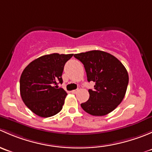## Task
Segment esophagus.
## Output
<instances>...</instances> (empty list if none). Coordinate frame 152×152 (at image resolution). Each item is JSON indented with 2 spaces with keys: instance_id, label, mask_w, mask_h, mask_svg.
Here are the masks:
<instances>
[{
  "instance_id": "esophagus-1",
  "label": "esophagus",
  "mask_w": 152,
  "mask_h": 152,
  "mask_svg": "<svg viewBox=\"0 0 152 152\" xmlns=\"http://www.w3.org/2000/svg\"><path fill=\"white\" fill-rule=\"evenodd\" d=\"M77 92H78V90H72L71 93H73V94H76V93H77Z\"/></svg>"
}]
</instances>
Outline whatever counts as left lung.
<instances>
[{
    "mask_svg": "<svg viewBox=\"0 0 152 152\" xmlns=\"http://www.w3.org/2000/svg\"><path fill=\"white\" fill-rule=\"evenodd\" d=\"M82 62L87 81L96 83L89 90L90 98L81 107L94 116L111 113L123 101L129 83L126 67L116 57L102 50H90L74 54Z\"/></svg>",
    "mask_w": 152,
    "mask_h": 152,
    "instance_id": "8db88e82",
    "label": "left lung"
}]
</instances>
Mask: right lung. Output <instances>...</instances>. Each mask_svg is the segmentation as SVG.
<instances>
[{"mask_svg":"<svg viewBox=\"0 0 152 152\" xmlns=\"http://www.w3.org/2000/svg\"><path fill=\"white\" fill-rule=\"evenodd\" d=\"M73 55L55 53L42 56L23 71L20 79L21 98L37 115L48 118L62 110L67 93L57 85L62 83L64 66Z\"/></svg>","mask_w":152,"mask_h":152,"instance_id":"add662e5","label":"right lung"}]
</instances>
